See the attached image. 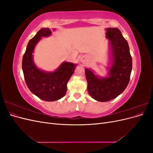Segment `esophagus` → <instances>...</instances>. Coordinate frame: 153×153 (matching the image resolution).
Segmentation results:
<instances>
[{"mask_svg":"<svg viewBox=\"0 0 153 153\" xmlns=\"http://www.w3.org/2000/svg\"><path fill=\"white\" fill-rule=\"evenodd\" d=\"M80 61L82 62H84L85 61V58L84 57H82L80 59Z\"/></svg>","mask_w":153,"mask_h":153,"instance_id":"obj_1","label":"esophagus"}]
</instances>
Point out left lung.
I'll return each mask as SVG.
<instances>
[{
    "mask_svg": "<svg viewBox=\"0 0 153 153\" xmlns=\"http://www.w3.org/2000/svg\"><path fill=\"white\" fill-rule=\"evenodd\" d=\"M106 30L112 53L108 76L99 78L90 69H85L89 94L101 102L112 100L122 93L128 85L132 69L128 43L121 32L117 28H107Z\"/></svg>",
    "mask_w": 153,
    "mask_h": 153,
    "instance_id": "obj_1",
    "label": "left lung"
}]
</instances>
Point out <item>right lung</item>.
<instances>
[{
  "mask_svg": "<svg viewBox=\"0 0 153 153\" xmlns=\"http://www.w3.org/2000/svg\"><path fill=\"white\" fill-rule=\"evenodd\" d=\"M52 30L48 28L40 29L27 46L22 59V69L29 89L44 101H52L62 98L67 91V83L75 69L76 64L64 62L56 71L47 72L39 69L33 62L34 47L41 37L49 36Z\"/></svg>",
  "mask_w": 153,
  "mask_h": 153,
  "instance_id": "obj_1",
  "label": "right lung"
}]
</instances>
